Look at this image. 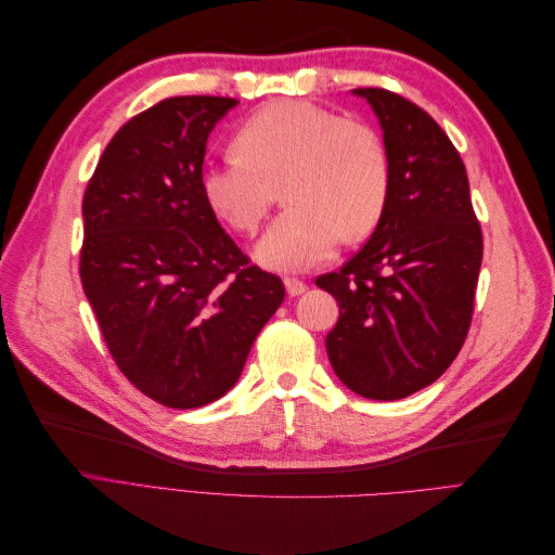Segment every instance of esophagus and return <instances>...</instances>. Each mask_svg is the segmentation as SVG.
<instances>
[{
  "label": "esophagus",
  "instance_id": "1",
  "mask_svg": "<svg viewBox=\"0 0 555 555\" xmlns=\"http://www.w3.org/2000/svg\"><path fill=\"white\" fill-rule=\"evenodd\" d=\"M284 287H287L289 296H300L308 289V284L298 278H284Z\"/></svg>",
  "mask_w": 555,
  "mask_h": 555
}]
</instances>
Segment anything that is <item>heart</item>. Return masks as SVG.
Here are the masks:
<instances>
[{
  "label": "heart",
  "instance_id": "heart-1",
  "mask_svg": "<svg viewBox=\"0 0 555 555\" xmlns=\"http://www.w3.org/2000/svg\"><path fill=\"white\" fill-rule=\"evenodd\" d=\"M231 155L206 166L201 184L212 212L255 233L282 184L284 210L257 245L261 263L296 271L357 243L382 220L391 159L375 127L300 99L273 102L238 127Z\"/></svg>",
  "mask_w": 555,
  "mask_h": 555
}]
</instances>
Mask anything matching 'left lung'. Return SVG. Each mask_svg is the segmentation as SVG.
<instances>
[{"mask_svg":"<svg viewBox=\"0 0 555 555\" xmlns=\"http://www.w3.org/2000/svg\"><path fill=\"white\" fill-rule=\"evenodd\" d=\"M391 159V190L373 236L314 280L338 300L326 335L335 375L354 393L398 400L459 357L475 314L483 257L465 164L442 127L410 99L361 88Z\"/></svg>","mask_w":555,"mask_h":555,"instance_id":"left-lung-1","label":"left lung"}]
</instances>
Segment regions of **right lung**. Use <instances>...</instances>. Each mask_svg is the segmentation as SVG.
Segmentation results:
<instances>
[{
  "label": "right lung",
  "instance_id": "obj_1",
  "mask_svg": "<svg viewBox=\"0 0 555 555\" xmlns=\"http://www.w3.org/2000/svg\"><path fill=\"white\" fill-rule=\"evenodd\" d=\"M229 96H171L117 129L82 194L80 282L120 373L173 410L222 398L284 300L204 196Z\"/></svg>",
  "mask_w": 555,
  "mask_h": 555
}]
</instances>
